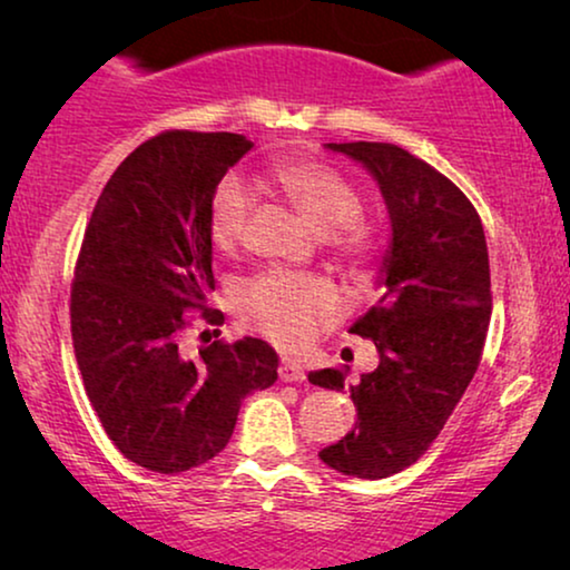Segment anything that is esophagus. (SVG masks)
<instances>
[{"label":"esophagus","mask_w":570,"mask_h":570,"mask_svg":"<svg viewBox=\"0 0 570 570\" xmlns=\"http://www.w3.org/2000/svg\"><path fill=\"white\" fill-rule=\"evenodd\" d=\"M277 373H279V379L283 381H306V373H303V368L295 361H283L279 363V368H277Z\"/></svg>","instance_id":"1"}]
</instances>
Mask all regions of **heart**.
<instances>
[{
    "label": "heart",
    "mask_w": 570,
    "mask_h": 570,
    "mask_svg": "<svg viewBox=\"0 0 570 570\" xmlns=\"http://www.w3.org/2000/svg\"><path fill=\"white\" fill-rule=\"evenodd\" d=\"M272 184L311 228L326 233V244L342 259L361 264L371 252V236L357 220L363 199L345 176L316 160H283L272 168ZM256 194L238 176H225L209 199L207 228L217 252H233L252 223ZM334 306V291L324 277L269 269L238 287L236 311L248 326L283 345H298L314 332L316 318Z\"/></svg>",
    "instance_id": "1"
}]
</instances>
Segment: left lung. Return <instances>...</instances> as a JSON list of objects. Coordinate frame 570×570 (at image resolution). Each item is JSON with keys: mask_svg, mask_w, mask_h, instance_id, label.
<instances>
[{"mask_svg": "<svg viewBox=\"0 0 570 570\" xmlns=\"http://www.w3.org/2000/svg\"><path fill=\"white\" fill-rule=\"evenodd\" d=\"M376 178L392 217L384 295L350 332L379 350L376 371L347 384L324 368L308 381L350 392L355 428L318 451L350 478L381 480L415 464L478 371L490 324V262L478 209L431 163L389 142H330Z\"/></svg>", "mask_w": 570, "mask_h": 570, "instance_id": "8db88e82", "label": "left lung"}]
</instances>
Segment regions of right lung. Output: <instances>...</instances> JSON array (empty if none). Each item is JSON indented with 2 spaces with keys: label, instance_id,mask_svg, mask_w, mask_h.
<instances>
[{
  "label": "right lung",
  "instance_id": "right-lung-1",
  "mask_svg": "<svg viewBox=\"0 0 570 570\" xmlns=\"http://www.w3.org/2000/svg\"><path fill=\"white\" fill-rule=\"evenodd\" d=\"M248 150L230 131H160L114 170L85 228L69 298L75 357L108 439L145 470L209 462L230 441L244 396L277 381V353L264 340H215L197 357L178 350L194 318L225 322L207 306V213Z\"/></svg>",
  "mask_w": 570,
  "mask_h": 570
}]
</instances>
